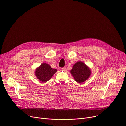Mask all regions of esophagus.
Masks as SVG:
<instances>
[{
	"label": "esophagus",
	"mask_w": 126,
	"mask_h": 126,
	"mask_svg": "<svg viewBox=\"0 0 126 126\" xmlns=\"http://www.w3.org/2000/svg\"><path fill=\"white\" fill-rule=\"evenodd\" d=\"M63 71H66V68L65 67H63V68H62L61 69Z\"/></svg>",
	"instance_id": "esophagus-1"
}]
</instances>
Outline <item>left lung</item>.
<instances>
[{
    "instance_id": "left-lung-1",
    "label": "left lung",
    "mask_w": 126,
    "mask_h": 126,
    "mask_svg": "<svg viewBox=\"0 0 126 126\" xmlns=\"http://www.w3.org/2000/svg\"><path fill=\"white\" fill-rule=\"evenodd\" d=\"M75 81L81 83L87 80L91 74V70L84 63L79 61L75 63L70 71Z\"/></svg>"
}]
</instances>
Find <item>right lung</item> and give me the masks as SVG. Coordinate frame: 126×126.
<instances>
[{"label":"right lung","instance_id":"obj_1","mask_svg":"<svg viewBox=\"0 0 126 126\" xmlns=\"http://www.w3.org/2000/svg\"><path fill=\"white\" fill-rule=\"evenodd\" d=\"M57 71L56 69L52 68L49 64L43 63L36 68L35 75L39 80L43 82H46L52 78Z\"/></svg>","mask_w":126,"mask_h":126}]
</instances>
